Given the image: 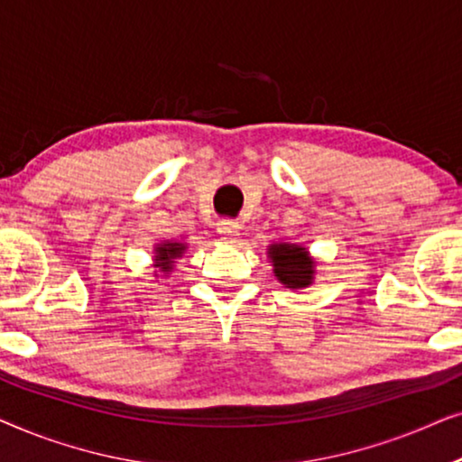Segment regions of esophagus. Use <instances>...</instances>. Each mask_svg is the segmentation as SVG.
I'll return each mask as SVG.
<instances>
[{"mask_svg": "<svg viewBox=\"0 0 462 462\" xmlns=\"http://www.w3.org/2000/svg\"><path fill=\"white\" fill-rule=\"evenodd\" d=\"M218 236L223 237V239H229V242H233V239L237 237V231H239V225L236 223V220H231V218H223L218 223Z\"/></svg>", "mask_w": 462, "mask_h": 462, "instance_id": "esophagus-1", "label": "esophagus"}]
</instances>
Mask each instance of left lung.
Instances as JSON below:
<instances>
[{
    "label": "left lung",
    "instance_id": "obj_1",
    "mask_svg": "<svg viewBox=\"0 0 462 462\" xmlns=\"http://www.w3.org/2000/svg\"><path fill=\"white\" fill-rule=\"evenodd\" d=\"M267 258L275 280L283 288L305 290L315 280V258L302 244L273 242L267 245Z\"/></svg>",
    "mask_w": 462,
    "mask_h": 462
}]
</instances>
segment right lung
Wrapping results in <instances>:
<instances>
[{"instance_id":"1","label":"right lung","mask_w":462,"mask_h":462,"mask_svg":"<svg viewBox=\"0 0 462 462\" xmlns=\"http://www.w3.org/2000/svg\"><path fill=\"white\" fill-rule=\"evenodd\" d=\"M189 245L185 242H176V239H163V242L153 245V275H170L179 258H182Z\"/></svg>"}]
</instances>
